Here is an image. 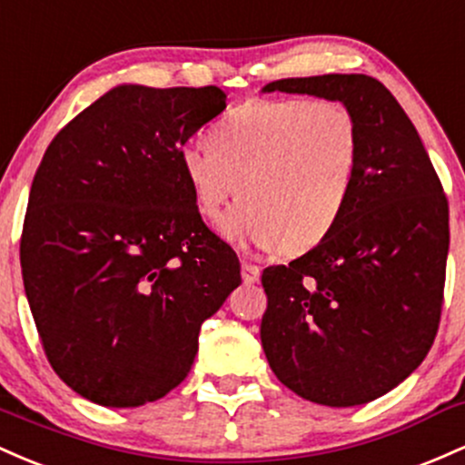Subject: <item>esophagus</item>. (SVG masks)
I'll use <instances>...</instances> for the list:
<instances>
[{
    "instance_id": "esophagus-1",
    "label": "esophagus",
    "mask_w": 465,
    "mask_h": 465,
    "mask_svg": "<svg viewBox=\"0 0 465 465\" xmlns=\"http://www.w3.org/2000/svg\"><path fill=\"white\" fill-rule=\"evenodd\" d=\"M242 276H243V283H257L259 276H261V268H259V265L243 261V263H242Z\"/></svg>"
}]
</instances>
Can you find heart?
Instances as JSON below:
<instances>
[{
  "instance_id": "b5f03b06",
  "label": "heart",
  "mask_w": 465,
  "mask_h": 465,
  "mask_svg": "<svg viewBox=\"0 0 465 465\" xmlns=\"http://www.w3.org/2000/svg\"><path fill=\"white\" fill-rule=\"evenodd\" d=\"M208 149L180 153L197 213L223 222L232 242L302 254L330 234L349 204L360 166V129L325 98H254L208 129Z\"/></svg>"
}]
</instances>
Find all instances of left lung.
<instances>
[{
	"instance_id": "left-lung-1",
	"label": "left lung",
	"mask_w": 465,
	"mask_h": 465,
	"mask_svg": "<svg viewBox=\"0 0 465 465\" xmlns=\"http://www.w3.org/2000/svg\"><path fill=\"white\" fill-rule=\"evenodd\" d=\"M263 92L341 101L356 116L349 204L318 246L261 283V345L276 378L322 406H358L404 382L440 327L448 200L420 134L378 78H281Z\"/></svg>"
}]
</instances>
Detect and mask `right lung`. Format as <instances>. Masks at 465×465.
Listing matches in <instances>:
<instances>
[{
    "label": "right lung",
    "instance_id": "right-lung-1",
    "mask_svg": "<svg viewBox=\"0 0 465 465\" xmlns=\"http://www.w3.org/2000/svg\"><path fill=\"white\" fill-rule=\"evenodd\" d=\"M226 109L215 85H118L65 124L36 169L24 288L56 375L112 409L164 398L200 327L242 283L180 171L186 140Z\"/></svg>",
    "mask_w": 465,
    "mask_h": 465
}]
</instances>
